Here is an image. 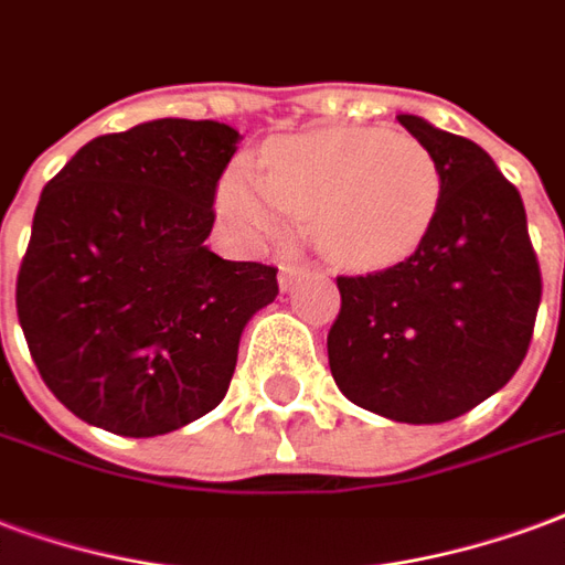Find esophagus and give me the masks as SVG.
I'll return each mask as SVG.
<instances>
[{
    "label": "esophagus",
    "mask_w": 565,
    "mask_h": 565,
    "mask_svg": "<svg viewBox=\"0 0 565 565\" xmlns=\"http://www.w3.org/2000/svg\"><path fill=\"white\" fill-rule=\"evenodd\" d=\"M303 274H307V267L298 265V262H282V265H279V288L288 291V288L295 286Z\"/></svg>",
    "instance_id": "obj_1"
}]
</instances>
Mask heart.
Returning a JSON list of instances; mask_svg holds the SVG:
<instances>
[{
	"mask_svg": "<svg viewBox=\"0 0 565 565\" xmlns=\"http://www.w3.org/2000/svg\"><path fill=\"white\" fill-rule=\"evenodd\" d=\"M216 207L249 241L279 237L286 216L310 222L331 262L373 270L403 262L434 232L443 174L406 131H307L270 143L258 171L222 177Z\"/></svg>",
	"mask_w": 565,
	"mask_h": 565,
	"instance_id": "b5f03b06",
	"label": "heart"
}]
</instances>
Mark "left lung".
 <instances>
[{
    "label": "left lung",
    "instance_id": "left-lung-1",
    "mask_svg": "<svg viewBox=\"0 0 565 565\" xmlns=\"http://www.w3.org/2000/svg\"><path fill=\"white\" fill-rule=\"evenodd\" d=\"M434 152L443 207L409 258L337 277L328 331L337 388L391 422L439 424L476 409L526 358L542 270L521 192L469 138L401 114Z\"/></svg>",
    "mask_w": 565,
    "mask_h": 565
}]
</instances>
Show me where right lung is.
Segmentation results:
<instances>
[{
    "label": "right lung",
    "mask_w": 565,
    "mask_h": 565,
    "mask_svg": "<svg viewBox=\"0 0 565 565\" xmlns=\"http://www.w3.org/2000/svg\"><path fill=\"white\" fill-rule=\"evenodd\" d=\"M237 131L152 119L102 135L41 192L18 316L44 385L86 424L171 434L216 409L277 267L210 253Z\"/></svg>",
    "instance_id": "obj_1"
}]
</instances>
